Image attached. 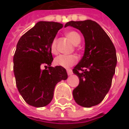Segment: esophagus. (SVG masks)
<instances>
[{"label":"esophagus","instance_id":"obj_1","mask_svg":"<svg viewBox=\"0 0 129 129\" xmlns=\"http://www.w3.org/2000/svg\"><path fill=\"white\" fill-rule=\"evenodd\" d=\"M66 71H67V74H68L69 75H72L73 74V72H72V69H67Z\"/></svg>","mask_w":129,"mask_h":129}]
</instances>
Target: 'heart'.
<instances>
[{
	"label": "heart",
	"instance_id": "1",
	"mask_svg": "<svg viewBox=\"0 0 129 129\" xmlns=\"http://www.w3.org/2000/svg\"><path fill=\"white\" fill-rule=\"evenodd\" d=\"M66 37L70 40V42L75 45H77L81 42V37L79 34L75 31H70L66 33ZM51 52L53 54H56L57 53V39H54L51 44ZM78 61V58L74 54L70 55H65V54H60L57 56L54 59V63L57 66H62L63 68H69L75 65Z\"/></svg>",
	"mask_w": 129,
	"mask_h": 129
}]
</instances>
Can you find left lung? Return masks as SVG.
I'll return each mask as SVG.
<instances>
[{
  "mask_svg": "<svg viewBox=\"0 0 129 129\" xmlns=\"http://www.w3.org/2000/svg\"><path fill=\"white\" fill-rule=\"evenodd\" d=\"M68 26L79 30L85 41L84 56L72 70L79 78L78 86L72 92L73 98L78 105L90 108L99 105L111 88L117 62L116 49L95 21H71L65 24Z\"/></svg>",
  "mask_w": 129,
  "mask_h": 129,
  "instance_id": "obj_1",
  "label": "left lung"
}]
</instances>
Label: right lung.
I'll use <instances>...</instances> for the list:
<instances>
[{"instance_id":"obj_1","label":"right lung","mask_w":129,"mask_h":129,"mask_svg":"<svg viewBox=\"0 0 129 129\" xmlns=\"http://www.w3.org/2000/svg\"><path fill=\"white\" fill-rule=\"evenodd\" d=\"M63 27L58 22L39 21L17 43L13 57L15 83L24 100L31 106L48 105L53 99L56 84L68 78L63 67L51 66V44ZM43 66L45 70L41 69Z\"/></svg>"}]
</instances>
